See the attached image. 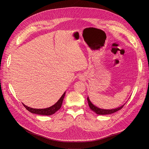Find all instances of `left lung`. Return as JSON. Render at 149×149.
<instances>
[{"label":"left lung","mask_w":149,"mask_h":149,"mask_svg":"<svg viewBox=\"0 0 149 149\" xmlns=\"http://www.w3.org/2000/svg\"><path fill=\"white\" fill-rule=\"evenodd\" d=\"M65 93H66V91L64 92L63 94L61 95L60 98L57 101V103L56 104H54V105L49 107L45 108V109H35V108H32L29 106H27L24 104H23V105L24 106V107L31 113L37 114V115H51L56 113L57 111H58L61 108L63 100V98L65 95Z\"/></svg>","instance_id":"8db88e82"}]
</instances>
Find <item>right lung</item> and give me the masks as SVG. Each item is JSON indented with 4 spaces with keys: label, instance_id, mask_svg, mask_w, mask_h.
Segmentation results:
<instances>
[{
    "label": "right lung",
    "instance_id": "1",
    "mask_svg": "<svg viewBox=\"0 0 149 149\" xmlns=\"http://www.w3.org/2000/svg\"><path fill=\"white\" fill-rule=\"evenodd\" d=\"M88 104L89 106L90 107V108L92 109V110L95 112L98 115H108V114H111L113 113H115L116 112H117L118 111L120 110L123 107V106L117 107L115 109H101L99 108L97 106H95V105H93L91 101H89V100L88 98Z\"/></svg>",
    "mask_w": 149,
    "mask_h": 149
}]
</instances>
